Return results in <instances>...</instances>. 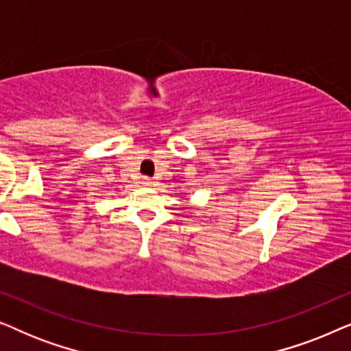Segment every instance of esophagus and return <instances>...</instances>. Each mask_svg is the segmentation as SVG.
Segmentation results:
<instances>
[{
    "label": "esophagus",
    "mask_w": 351,
    "mask_h": 351,
    "mask_svg": "<svg viewBox=\"0 0 351 351\" xmlns=\"http://www.w3.org/2000/svg\"><path fill=\"white\" fill-rule=\"evenodd\" d=\"M142 185H145V186H152V185H153V182H152V179H148V177H143V179H142Z\"/></svg>",
    "instance_id": "obj_1"
}]
</instances>
